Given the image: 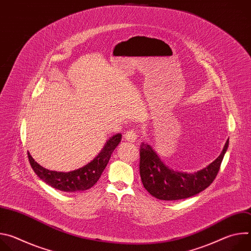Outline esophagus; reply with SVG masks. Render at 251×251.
Masks as SVG:
<instances>
[{
  "instance_id": "esophagus-1",
  "label": "esophagus",
  "mask_w": 251,
  "mask_h": 251,
  "mask_svg": "<svg viewBox=\"0 0 251 251\" xmlns=\"http://www.w3.org/2000/svg\"><path fill=\"white\" fill-rule=\"evenodd\" d=\"M137 138H138V133L135 131V130H129L126 134H125V139L128 141V142H131V143H134L137 141Z\"/></svg>"
}]
</instances>
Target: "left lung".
<instances>
[{
  "label": "left lung",
  "instance_id": "1",
  "mask_svg": "<svg viewBox=\"0 0 251 251\" xmlns=\"http://www.w3.org/2000/svg\"><path fill=\"white\" fill-rule=\"evenodd\" d=\"M227 147L228 139L222 154L207 167L195 173H183L167 167L149 144L142 143L139 166L143 186L153 197L163 201H176L196 196L214 181Z\"/></svg>",
  "mask_w": 251,
  "mask_h": 251
}]
</instances>
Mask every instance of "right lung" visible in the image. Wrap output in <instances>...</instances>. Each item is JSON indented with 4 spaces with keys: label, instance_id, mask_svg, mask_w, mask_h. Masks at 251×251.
Segmentation results:
<instances>
[{
    "label": "right lung",
    "instance_id": "1",
    "mask_svg": "<svg viewBox=\"0 0 251 251\" xmlns=\"http://www.w3.org/2000/svg\"><path fill=\"white\" fill-rule=\"evenodd\" d=\"M121 137L122 135L120 133L112 136L106 142L101 152L90 163L82 168L67 173L48 170L35 162L29 153H27V157L33 172L52 188L67 193L85 191L93 187L99 180L113 151L120 143Z\"/></svg>",
    "mask_w": 251,
    "mask_h": 251
}]
</instances>
